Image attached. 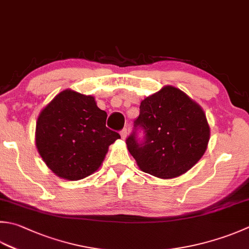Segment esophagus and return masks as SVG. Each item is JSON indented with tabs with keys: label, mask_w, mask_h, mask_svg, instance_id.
Here are the masks:
<instances>
[{
	"label": "esophagus",
	"mask_w": 249,
	"mask_h": 249,
	"mask_svg": "<svg viewBox=\"0 0 249 249\" xmlns=\"http://www.w3.org/2000/svg\"><path fill=\"white\" fill-rule=\"evenodd\" d=\"M121 137H122V139H125L126 137H127V129H126V128H124V129H122L121 130Z\"/></svg>",
	"instance_id": "34e87169"
}]
</instances>
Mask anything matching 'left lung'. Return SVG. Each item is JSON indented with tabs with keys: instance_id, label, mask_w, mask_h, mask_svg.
<instances>
[{
	"instance_id": "8db88e82",
	"label": "left lung",
	"mask_w": 249,
	"mask_h": 249,
	"mask_svg": "<svg viewBox=\"0 0 249 249\" xmlns=\"http://www.w3.org/2000/svg\"><path fill=\"white\" fill-rule=\"evenodd\" d=\"M144 130L140 143L135 133L126 140L129 153L144 173L160 179L181 176L205 153L211 128L197 102L177 87L166 85L144 98L135 127Z\"/></svg>"
}]
</instances>
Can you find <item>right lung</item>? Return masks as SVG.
<instances>
[{"instance_id":"1","label":"right lung","mask_w":249,"mask_h":249,"mask_svg":"<svg viewBox=\"0 0 249 249\" xmlns=\"http://www.w3.org/2000/svg\"><path fill=\"white\" fill-rule=\"evenodd\" d=\"M107 112L95 97L65 89L38 114L36 145L46 166L59 178L80 180L101 166L109 145L121 136L106 126Z\"/></svg>"}]
</instances>
